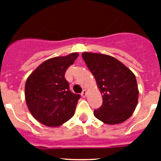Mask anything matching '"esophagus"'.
<instances>
[{"label":"esophagus","instance_id":"34e87169","mask_svg":"<svg viewBox=\"0 0 161 161\" xmlns=\"http://www.w3.org/2000/svg\"><path fill=\"white\" fill-rule=\"evenodd\" d=\"M86 92H87L86 90H83V91L82 92V93H81L82 97H86Z\"/></svg>","mask_w":161,"mask_h":161}]
</instances>
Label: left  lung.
<instances>
[{
  "label": "left lung",
  "instance_id": "8db88e82",
  "mask_svg": "<svg viewBox=\"0 0 161 161\" xmlns=\"http://www.w3.org/2000/svg\"><path fill=\"white\" fill-rule=\"evenodd\" d=\"M82 56L93 75L103 98V104L94 111V116L108 125L120 124L129 119L139 99L134 73L110 55L84 52Z\"/></svg>",
  "mask_w": 161,
  "mask_h": 161
}]
</instances>
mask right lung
Wrapping results in <instances>:
<instances>
[{"mask_svg":"<svg viewBox=\"0 0 161 161\" xmlns=\"http://www.w3.org/2000/svg\"><path fill=\"white\" fill-rule=\"evenodd\" d=\"M79 56L71 53L43 61L27 78L25 99L31 114L48 127H58L72 118L79 94L69 90L64 78L68 68Z\"/></svg>","mask_w":161,"mask_h":161,"instance_id":"1","label":"right lung"}]
</instances>
